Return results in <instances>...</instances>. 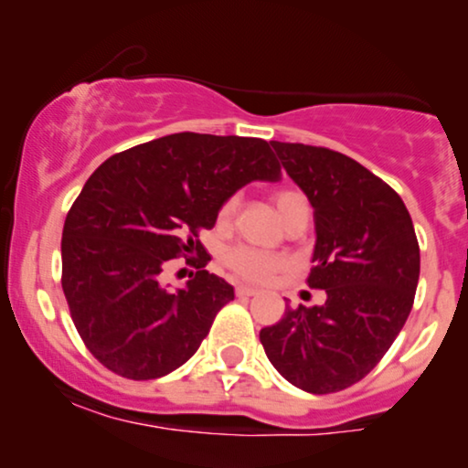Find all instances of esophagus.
Segmentation results:
<instances>
[{"mask_svg":"<svg viewBox=\"0 0 468 468\" xmlns=\"http://www.w3.org/2000/svg\"><path fill=\"white\" fill-rule=\"evenodd\" d=\"M257 292H260V290L250 288V286H238V288H235V294H238V297H252V294H257Z\"/></svg>","mask_w":468,"mask_h":468,"instance_id":"esophagus-1","label":"esophagus"}]
</instances>
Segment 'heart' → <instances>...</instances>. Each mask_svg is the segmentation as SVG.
<instances>
[{"label":"heart","instance_id":"1","mask_svg":"<svg viewBox=\"0 0 468 468\" xmlns=\"http://www.w3.org/2000/svg\"><path fill=\"white\" fill-rule=\"evenodd\" d=\"M272 200H275L277 211L282 213L286 224L297 222V219H308L310 211H313L308 196L297 186H282V189L272 193ZM238 208L239 196H229L219 207L218 222L222 227H229L238 216ZM222 260L230 272H235L241 279H249V282H266V279L277 275L288 266V260L279 252L260 250L252 249V246H233V249L224 252Z\"/></svg>","mask_w":468,"mask_h":468}]
</instances>
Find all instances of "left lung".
<instances>
[{"label": "left lung", "mask_w": 468, "mask_h": 468, "mask_svg": "<svg viewBox=\"0 0 468 468\" xmlns=\"http://www.w3.org/2000/svg\"><path fill=\"white\" fill-rule=\"evenodd\" d=\"M314 207V266L324 305L290 308L260 332L268 361L294 388L335 394L363 380L405 325L420 277V246L405 202L350 155L271 141Z\"/></svg>", "instance_id": "1"}]
</instances>
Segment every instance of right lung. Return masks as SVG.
<instances>
[{
    "instance_id": "obj_1",
    "label": "right lung",
    "mask_w": 468,
    "mask_h": 468,
    "mask_svg": "<svg viewBox=\"0 0 468 468\" xmlns=\"http://www.w3.org/2000/svg\"><path fill=\"white\" fill-rule=\"evenodd\" d=\"M261 138L171 133L107 158L69 207L61 286L79 336L103 367L149 380L197 352L233 286L204 271L200 230L250 180H279ZM185 256L197 277L178 293L162 271Z\"/></svg>"
}]
</instances>
